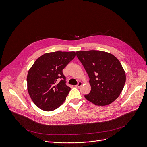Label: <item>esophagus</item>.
Masks as SVG:
<instances>
[{
	"label": "esophagus",
	"mask_w": 147,
	"mask_h": 147,
	"mask_svg": "<svg viewBox=\"0 0 147 147\" xmlns=\"http://www.w3.org/2000/svg\"><path fill=\"white\" fill-rule=\"evenodd\" d=\"M82 82H79L78 84L75 86V87L79 88H80L81 86H82Z\"/></svg>",
	"instance_id": "obj_1"
}]
</instances>
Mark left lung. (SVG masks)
<instances>
[{"label":"left lung","instance_id":"8db88e82","mask_svg":"<svg viewBox=\"0 0 147 147\" xmlns=\"http://www.w3.org/2000/svg\"><path fill=\"white\" fill-rule=\"evenodd\" d=\"M76 56L89 78L91 90L85 98L97 106H106L119 96L125 82L121 64L113 55L96 50L77 51Z\"/></svg>","mask_w":147,"mask_h":147}]
</instances>
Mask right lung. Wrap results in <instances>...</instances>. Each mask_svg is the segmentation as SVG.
Returning <instances> with one entry per match:
<instances>
[{
	"label": "right lung",
	"mask_w": 147,
	"mask_h": 147,
	"mask_svg": "<svg viewBox=\"0 0 147 147\" xmlns=\"http://www.w3.org/2000/svg\"><path fill=\"white\" fill-rule=\"evenodd\" d=\"M75 53L56 51L39 57L28 71L27 90L31 100L46 111L58 108L71 88L66 85L62 70L75 58Z\"/></svg>",
	"instance_id": "1"
}]
</instances>
